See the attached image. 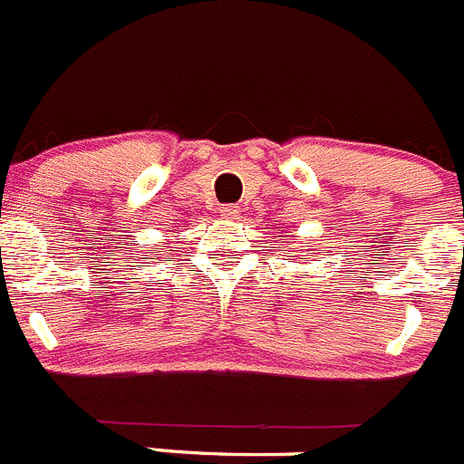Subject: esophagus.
<instances>
[{"label": "esophagus", "mask_w": 464, "mask_h": 464, "mask_svg": "<svg viewBox=\"0 0 464 464\" xmlns=\"http://www.w3.org/2000/svg\"><path fill=\"white\" fill-rule=\"evenodd\" d=\"M220 216H225V218H235L237 205H223L220 207Z\"/></svg>", "instance_id": "34e87169"}]
</instances>
